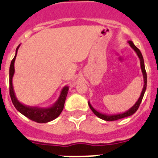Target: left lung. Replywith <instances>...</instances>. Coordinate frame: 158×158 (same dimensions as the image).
<instances>
[{
	"label": "left lung",
	"mask_w": 158,
	"mask_h": 158,
	"mask_svg": "<svg viewBox=\"0 0 158 158\" xmlns=\"http://www.w3.org/2000/svg\"><path fill=\"white\" fill-rule=\"evenodd\" d=\"M128 43L130 44V46L131 47V48L133 49L134 51L136 52L137 55L139 57V60H140V65H141V69H142V76H143V80H144V85H143V88H142V91L141 93L140 97L139 98V100H137L136 103L134 104L132 107L128 109L127 111H124L123 113H118V114H106V113L104 112H100V111H98L97 110H96L94 107L92 106V104H90V102L89 100V107L91 108V110L93 111V112L94 113L95 115L97 117H99L101 119H104L105 121H115L118 120V119H120V118H126V117L131 116L133 114H135L136 112V111L139 109V105H140L141 102H142V98L144 96L145 92H146V85H147V75H146V69H145V64H144V59H143V57H142V54L141 53V51H139V49L136 47L133 43V42L129 40L128 41Z\"/></svg>",
	"instance_id": "8db88e82"
}]
</instances>
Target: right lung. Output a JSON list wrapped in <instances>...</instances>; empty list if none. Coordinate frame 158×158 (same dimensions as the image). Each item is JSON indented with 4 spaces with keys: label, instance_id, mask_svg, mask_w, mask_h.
I'll list each match as a JSON object with an SVG mask.
<instances>
[{
    "label": "right lung",
    "instance_id": "1",
    "mask_svg": "<svg viewBox=\"0 0 158 158\" xmlns=\"http://www.w3.org/2000/svg\"><path fill=\"white\" fill-rule=\"evenodd\" d=\"M19 46L20 45L18 46L16 48V54L11 62L10 68H9V92H10V96L12 104L19 112L31 119L32 121H35L39 123H46L51 122V121L55 119L57 117L59 116V115L63 110L65 99H66L68 91H69V86L65 85L62 88L58 100L54 102V104L51 105V107H34V106H28L20 103L16 97V93L14 91L13 85H12V77H13L14 73H15L14 63H15V60H16Z\"/></svg>",
    "mask_w": 158,
    "mask_h": 158
}]
</instances>
